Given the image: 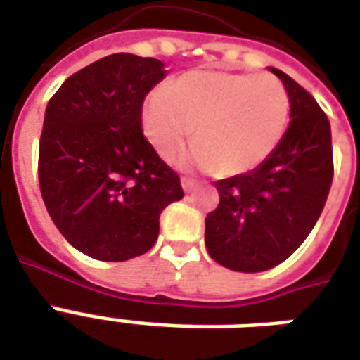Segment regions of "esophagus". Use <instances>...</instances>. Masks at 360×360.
Here are the masks:
<instances>
[{
	"mask_svg": "<svg viewBox=\"0 0 360 360\" xmlns=\"http://www.w3.org/2000/svg\"><path fill=\"white\" fill-rule=\"evenodd\" d=\"M181 187H183L185 193H191L196 187V183L193 179H188V177H181Z\"/></svg>",
	"mask_w": 360,
	"mask_h": 360,
	"instance_id": "obj_1",
	"label": "esophagus"
}]
</instances>
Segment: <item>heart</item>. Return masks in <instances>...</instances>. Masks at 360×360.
<instances>
[{"mask_svg": "<svg viewBox=\"0 0 360 360\" xmlns=\"http://www.w3.org/2000/svg\"><path fill=\"white\" fill-rule=\"evenodd\" d=\"M289 123V96L270 75L188 71L169 90H152L142 103V129L164 160L193 136L185 162L204 172L241 175L274 154Z\"/></svg>", "mask_w": 360, "mask_h": 360, "instance_id": "b5f03b06", "label": "heart"}]
</instances>
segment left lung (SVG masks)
<instances>
[{
    "label": "left lung",
    "mask_w": 360,
    "mask_h": 360,
    "mask_svg": "<svg viewBox=\"0 0 360 360\" xmlns=\"http://www.w3.org/2000/svg\"><path fill=\"white\" fill-rule=\"evenodd\" d=\"M270 71L289 96V127L264 164L216 181L218 208L206 216V249L235 271L270 270L299 249L332 187V131L326 113L283 71Z\"/></svg>",
    "instance_id": "obj_1"
}]
</instances>
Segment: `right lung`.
<instances>
[{"mask_svg":"<svg viewBox=\"0 0 360 360\" xmlns=\"http://www.w3.org/2000/svg\"><path fill=\"white\" fill-rule=\"evenodd\" d=\"M165 75L160 59L113 53L71 75L48 102L40 191L56 227L86 257L144 255L162 210L183 198L179 175L142 134V102Z\"/></svg>","mask_w":360,"mask_h":360,"instance_id":"obj_1","label":"right lung"}]
</instances>
